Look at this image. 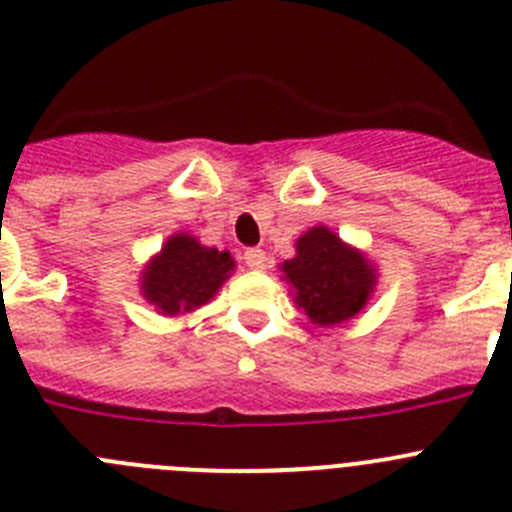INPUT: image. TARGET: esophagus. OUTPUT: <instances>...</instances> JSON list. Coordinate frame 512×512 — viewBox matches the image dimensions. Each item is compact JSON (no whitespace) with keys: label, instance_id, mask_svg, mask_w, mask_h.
I'll return each mask as SVG.
<instances>
[{"label":"esophagus","instance_id":"1","mask_svg":"<svg viewBox=\"0 0 512 512\" xmlns=\"http://www.w3.org/2000/svg\"><path fill=\"white\" fill-rule=\"evenodd\" d=\"M243 264L248 266V269H266V253L261 251V248H248L246 253H243Z\"/></svg>","mask_w":512,"mask_h":512}]
</instances>
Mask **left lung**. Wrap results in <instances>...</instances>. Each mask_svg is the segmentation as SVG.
<instances>
[{
    "label": "left lung",
    "mask_w": 512,
    "mask_h": 512,
    "mask_svg": "<svg viewBox=\"0 0 512 512\" xmlns=\"http://www.w3.org/2000/svg\"><path fill=\"white\" fill-rule=\"evenodd\" d=\"M284 274L294 284L296 304L321 326H334L359 314L377 279L362 253L324 226L299 238L296 256L286 261Z\"/></svg>",
    "instance_id": "1"
}]
</instances>
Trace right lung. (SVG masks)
I'll list each match as a JSON object with an SVG mask.
<instances>
[{
	"instance_id": "obj_1",
	"label": "right lung",
	"mask_w": 512,
	"mask_h": 512,
	"mask_svg": "<svg viewBox=\"0 0 512 512\" xmlns=\"http://www.w3.org/2000/svg\"><path fill=\"white\" fill-rule=\"evenodd\" d=\"M231 271V253L178 233L145 271L143 294L163 314H186L206 304Z\"/></svg>"
}]
</instances>
